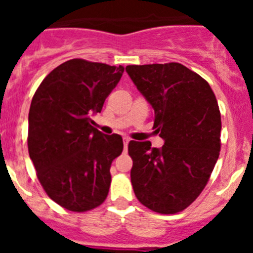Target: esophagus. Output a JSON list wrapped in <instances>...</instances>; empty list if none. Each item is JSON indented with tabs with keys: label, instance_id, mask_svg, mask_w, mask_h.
Masks as SVG:
<instances>
[{
	"label": "esophagus",
	"instance_id": "esophagus-1",
	"mask_svg": "<svg viewBox=\"0 0 253 253\" xmlns=\"http://www.w3.org/2000/svg\"><path fill=\"white\" fill-rule=\"evenodd\" d=\"M129 138H124V139H123V143H124V151H126V149H128V144H129Z\"/></svg>",
	"mask_w": 253,
	"mask_h": 253
}]
</instances>
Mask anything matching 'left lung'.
Masks as SVG:
<instances>
[{
	"instance_id": "8db88e82",
	"label": "left lung",
	"mask_w": 253,
	"mask_h": 253,
	"mask_svg": "<svg viewBox=\"0 0 253 253\" xmlns=\"http://www.w3.org/2000/svg\"><path fill=\"white\" fill-rule=\"evenodd\" d=\"M154 110L153 128L165 140H130V180L144 207L160 214L186 209L207 186L220 152V111L204 78L180 63L126 66Z\"/></svg>"
}]
</instances>
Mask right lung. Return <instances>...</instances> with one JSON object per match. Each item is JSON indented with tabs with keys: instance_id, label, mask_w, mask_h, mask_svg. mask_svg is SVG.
I'll return each instance as SVG.
<instances>
[{
	"instance_id": "add662e5",
	"label": "right lung",
	"mask_w": 253,
	"mask_h": 253,
	"mask_svg": "<svg viewBox=\"0 0 253 253\" xmlns=\"http://www.w3.org/2000/svg\"><path fill=\"white\" fill-rule=\"evenodd\" d=\"M124 67L84 59L54 68L35 91L29 111V156L46 195L76 213L105 202L110 167L123 152L119 134L93 128L91 115L122 78Z\"/></svg>"
}]
</instances>
